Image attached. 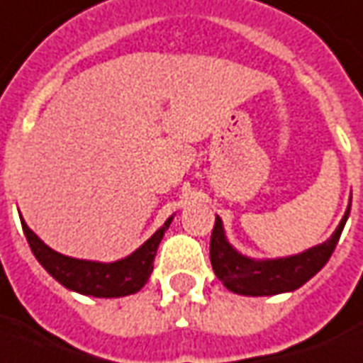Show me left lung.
Instances as JSON below:
<instances>
[{
  "instance_id": "obj_1",
  "label": "left lung",
  "mask_w": 363,
  "mask_h": 363,
  "mask_svg": "<svg viewBox=\"0 0 363 363\" xmlns=\"http://www.w3.org/2000/svg\"><path fill=\"white\" fill-rule=\"evenodd\" d=\"M348 214L350 205L327 242L296 255L277 259H255L243 255L228 242L222 218L216 216L211 236V265L214 274L230 292L240 296H274L294 292L327 265L348 220Z\"/></svg>"
}]
</instances>
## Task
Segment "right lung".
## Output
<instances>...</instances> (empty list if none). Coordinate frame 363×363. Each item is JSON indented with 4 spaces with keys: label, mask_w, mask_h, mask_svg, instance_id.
<instances>
[{
    "label": "right lung",
    "mask_w": 363,
    "mask_h": 363,
    "mask_svg": "<svg viewBox=\"0 0 363 363\" xmlns=\"http://www.w3.org/2000/svg\"><path fill=\"white\" fill-rule=\"evenodd\" d=\"M172 220L174 214L131 255L112 263H102V261L75 259L57 253L42 242L21 216L26 242L30 245L34 257L38 259V263L67 290L92 298H123L129 294L139 292L149 280L156 250L162 242L164 232L170 228Z\"/></svg>",
    "instance_id": "1"
}]
</instances>
